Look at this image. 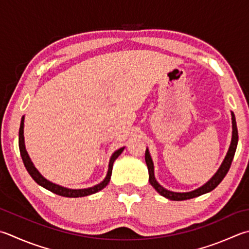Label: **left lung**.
Returning a JSON list of instances; mask_svg holds the SVG:
<instances>
[{
  "label": "left lung",
  "instance_id": "8db88e82",
  "mask_svg": "<svg viewBox=\"0 0 249 249\" xmlns=\"http://www.w3.org/2000/svg\"><path fill=\"white\" fill-rule=\"evenodd\" d=\"M232 128H233V131H232V141H231L230 148H229L227 157H226L225 160H223V163L221 164L220 168L218 169V172L215 174V176L209 180L207 183H205L203 187L194 190V191H191V192H187V193L172 192V191H168V190H166V189H164L162 186H160L157 180H155L153 163H152V160H151V157H150L148 149H147V151H145V154H144V160H145V163H147L148 170H149V181L151 183V186L157 190L160 196H163L164 197H166L168 199H172V201H184V199L196 197V196H202V194H205L207 192L213 191V190L222 181V179L226 177V175L228 174L229 169H230V167H231L232 160H233V158H234V154L236 151L237 141H238V133H237V127H236L235 115L233 112H232Z\"/></svg>",
  "mask_w": 249,
  "mask_h": 249
}]
</instances>
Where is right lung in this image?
Wrapping results in <instances>:
<instances>
[{
  "label": "right lung",
  "mask_w": 249,
  "mask_h": 249,
  "mask_svg": "<svg viewBox=\"0 0 249 249\" xmlns=\"http://www.w3.org/2000/svg\"><path fill=\"white\" fill-rule=\"evenodd\" d=\"M23 121L24 118L22 116L21 119V123H20V128H19V150H20V155L22 159V162L24 164V167L27 168L28 173L30 174V176L33 178L34 181H36L37 184H40L43 188H45L47 190H50L51 192L58 194L60 196H66V197H81V196H90V194H94L96 192L100 191V190L104 189L107 184L109 183L110 178H111V174H112V167H113V163L114 160L119 158V155L123 152L124 148H121L118 151H115L113 155L111 157L110 163H109V170L108 174H107V177L104 180V181L100 182L97 186H94L89 189H80V190H72V189H67L60 186H57V184L53 183L51 181H48L43 176H41V174L37 172L36 168L33 166V164L31 162L30 158L26 151V148H24V141H23Z\"/></svg>",
  "instance_id": "obj_1"
}]
</instances>
